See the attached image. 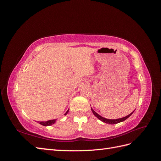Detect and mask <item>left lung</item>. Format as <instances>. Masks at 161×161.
I'll use <instances>...</instances> for the list:
<instances>
[{
    "label": "left lung",
    "mask_w": 161,
    "mask_h": 161,
    "mask_svg": "<svg viewBox=\"0 0 161 161\" xmlns=\"http://www.w3.org/2000/svg\"><path fill=\"white\" fill-rule=\"evenodd\" d=\"M91 110H92V114H93L97 118H98L99 119H100L101 121H103V122H105V123H107V124H118V123H119V122H121V121H124V120H125L127 118H128L133 113H134V111H134L133 112H131V113L130 114H129L128 115H127V116H125V117H124V118H119V119H106V118H103V117L102 116H101V115H99L98 114H97L96 112L92 109V108H91Z\"/></svg>",
    "instance_id": "1"
}]
</instances>
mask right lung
Returning <instances> with one entry per match:
<instances>
[{
    "mask_svg": "<svg viewBox=\"0 0 161 161\" xmlns=\"http://www.w3.org/2000/svg\"><path fill=\"white\" fill-rule=\"evenodd\" d=\"M69 110H68L66 112V114L64 115H66L68 113H69ZM56 119H51V120H48V121H40L39 123H40L42 125L47 126V125H51L53 124L56 122Z\"/></svg>",
    "mask_w": 161,
    "mask_h": 161,
    "instance_id": "1",
    "label": "right lung"
}]
</instances>
